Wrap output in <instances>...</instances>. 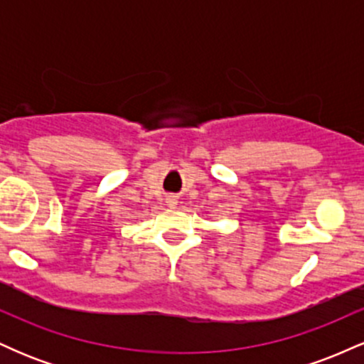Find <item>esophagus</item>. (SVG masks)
Returning a JSON list of instances; mask_svg holds the SVG:
<instances>
[{
	"mask_svg": "<svg viewBox=\"0 0 364 364\" xmlns=\"http://www.w3.org/2000/svg\"><path fill=\"white\" fill-rule=\"evenodd\" d=\"M168 205L169 207H176L178 205V200L174 198V196H169V198H168Z\"/></svg>",
	"mask_w": 364,
	"mask_h": 364,
	"instance_id": "obj_1",
	"label": "esophagus"
}]
</instances>
